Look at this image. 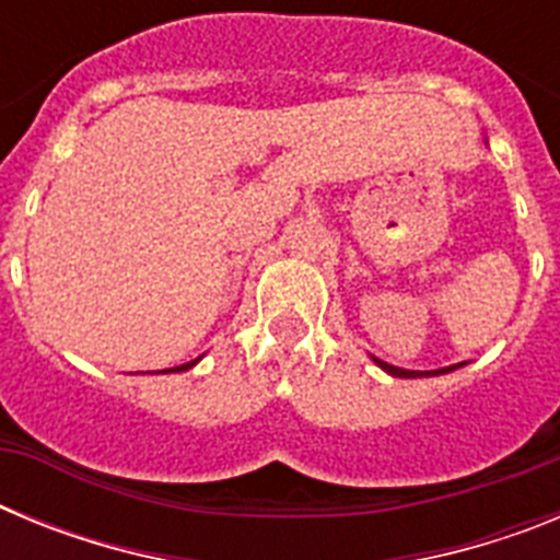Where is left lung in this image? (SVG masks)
I'll return each instance as SVG.
<instances>
[{"instance_id": "1", "label": "left lung", "mask_w": 560, "mask_h": 560, "mask_svg": "<svg viewBox=\"0 0 560 560\" xmlns=\"http://www.w3.org/2000/svg\"><path fill=\"white\" fill-rule=\"evenodd\" d=\"M375 364H378L381 370H387L389 375H398V378H420V375H438V373H448V370L454 368H446V370H404V368H393V364H387V361L375 359Z\"/></svg>"}]
</instances>
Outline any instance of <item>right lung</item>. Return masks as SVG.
Returning a JSON list of instances; mask_svg holds the SVG:
<instances>
[{
    "label": "right lung",
    "instance_id": "right-lung-1",
    "mask_svg": "<svg viewBox=\"0 0 560 560\" xmlns=\"http://www.w3.org/2000/svg\"><path fill=\"white\" fill-rule=\"evenodd\" d=\"M196 361L199 359H192V361H187V364H182V368H176V370H165V373H179V370H190L192 364H196Z\"/></svg>",
    "mask_w": 560,
    "mask_h": 560
}]
</instances>
